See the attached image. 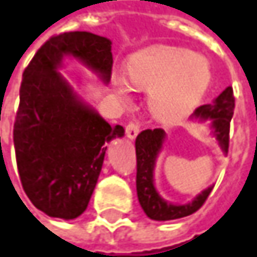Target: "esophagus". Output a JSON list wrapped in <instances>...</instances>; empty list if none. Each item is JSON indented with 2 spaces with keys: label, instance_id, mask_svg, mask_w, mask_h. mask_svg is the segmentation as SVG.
Here are the masks:
<instances>
[{
  "label": "esophagus",
  "instance_id": "obj_1",
  "mask_svg": "<svg viewBox=\"0 0 257 257\" xmlns=\"http://www.w3.org/2000/svg\"><path fill=\"white\" fill-rule=\"evenodd\" d=\"M139 132H140V124L136 121V120L130 121L125 125V135L128 136L130 139H135L136 136L139 135Z\"/></svg>",
  "mask_w": 257,
  "mask_h": 257
}]
</instances>
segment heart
I'll return each instance as SVG.
<instances>
[{
	"label": "heart",
	"mask_w": 257,
	"mask_h": 257,
	"mask_svg": "<svg viewBox=\"0 0 257 257\" xmlns=\"http://www.w3.org/2000/svg\"><path fill=\"white\" fill-rule=\"evenodd\" d=\"M128 78L115 73L112 86L128 98L132 84L149 91L150 112L159 120H173L186 114L205 94L211 69L199 55L175 46H150L137 52L127 65Z\"/></svg>",
	"instance_id": "1"
}]
</instances>
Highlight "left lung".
Returning <instances> with one entry per match:
<instances>
[{
  "instance_id": "8db88e82",
  "label": "left lung",
  "mask_w": 257,
  "mask_h": 257,
  "mask_svg": "<svg viewBox=\"0 0 257 257\" xmlns=\"http://www.w3.org/2000/svg\"><path fill=\"white\" fill-rule=\"evenodd\" d=\"M234 112V96L233 88L227 86L220 95L215 98L214 104L201 105L195 109L194 115L202 120H212L214 135L217 137L223 152L228 150L230 140V121ZM165 139V132L162 128L143 130L136 139V159H137V175H136V188L139 202L146 212L149 218L158 221L176 220L186 215H191L204 205L212 188L205 189L199 194L191 204L173 205L159 197L153 184V168L161 152L162 143Z\"/></svg>"
}]
</instances>
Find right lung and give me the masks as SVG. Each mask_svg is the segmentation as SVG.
Wrapping results in <instances>:
<instances>
[{
    "label": "right lung",
    "instance_id": "right-lung-1",
    "mask_svg": "<svg viewBox=\"0 0 257 257\" xmlns=\"http://www.w3.org/2000/svg\"><path fill=\"white\" fill-rule=\"evenodd\" d=\"M73 55L109 81L111 42L88 32L60 33L24 69L13 139L21 185L33 205L72 220L86 210L105 156L104 145L124 135L72 94L56 69Z\"/></svg>",
    "mask_w": 257,
    "mask_h": 257
}]
</instances>
